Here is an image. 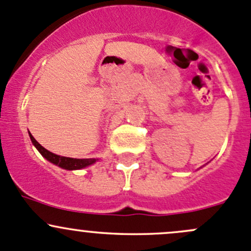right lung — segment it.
Instances as JSON below:
<instances>
[{
	"label": "right lung",
	"mask_w": 251,
	"mask_h": 251,
	"mask_svg": "<svg viewBox=\"0 0 251 251\" xmlns=\"http://www.w3.org/2000/svg\"><path fill=\"white\" fill-rule=\"evenodd\" d=\"M30 140H31L32 144L37 148V151L42 154V156L47 159L50 163L55 164V165L60 166V168L65 169V170H77V169H83L86 166L91 165L96 161V159H74V158H67V156H60L54 153H50L46 148L41 146L30 133Z\"/></svg>",
	"instance_id": "right-lung-1"
}]
</instances>
